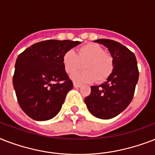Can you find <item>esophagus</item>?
Wrapping results in <instances>:
<instances>
[{
  "mask_svg": "<svg viewBox=\"0 0 155 155\" xmlns=\"http://www.w3.org/2000/svg\"><path fill=\"white\" fill-rule=\"evenodd\" d=\"M73 86H74V87L75 88H79V87H81V84H78V83H73Z\"/></svg>",
  "mask_w": 155,
  "mask_h": 155,
  "instance_id": "34e87169",
  "label": "esophagus"
}]
</instances>
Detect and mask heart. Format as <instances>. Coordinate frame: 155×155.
Segmentation results:
<instances>
[{
    "instance_id": "heart-1",
    "label": "heart",
    "mask_w": 155,
    "mask_h": 155,
    "mask_svg": "<svg viewBox=\"0 0 155 155\" xmlns=\"http://www.w3.org/2000/svg\"><path fill=\"white\" fill-rule=\"evenodd\" d=\"M63 65L66 72L72 75L83 68L85 70L72 75L73 80L80 83L104 82L111 75L113 70V58L97 43L90 42L78 49L77 54L68 51L63 55Z\"/></svg>"
}]
</instances>
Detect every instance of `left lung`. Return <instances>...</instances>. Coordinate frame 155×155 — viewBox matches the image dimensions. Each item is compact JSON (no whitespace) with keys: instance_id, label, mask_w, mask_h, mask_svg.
Here are the masks:
<instances>
[{"instance_id":"8db88e82","label":"left lung","mask_w":155,"mask_h":155,"mask_svg":"<svg viewBox=\"0 0 155 155\" xmlns=\"http://www.w3.org/2000/svg\"><path fill=\"white\" fill-rule=\"evenodd\" d=\"M107 47L113 58V70L105 82L92 86L84 99L87 109L100 119H111L127 108L132 101L138 80L134 54L119 42L110 39L94 41Z\"/></svg>"}]
</instances>
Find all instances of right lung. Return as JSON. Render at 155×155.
<instances>
[{"instance_id":"1","label":"right lung","mask_w":155,"mask_h":155,"mask_svg":"<svg viewBox=\"0 0 155 155\" xmlns=\"http://www.w3.org/2000/svg\"><path fill=\"white\" fill-rule=\"evenodd\" d=\"M81 42L47 40L37 42L18 55L13 77L18 104L35 120H47L60 111L66 95L72 89L63 65L65 52Z\"/></svg>"}]
</instances>
